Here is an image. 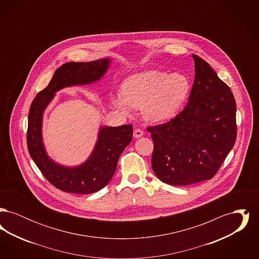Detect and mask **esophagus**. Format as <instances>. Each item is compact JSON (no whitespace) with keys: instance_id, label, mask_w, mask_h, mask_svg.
Wrapping results in <instances>:
<instances>
[{"instance_id":"esophagus-1","label":"esophagus","mask_w":259,"mask_h":259,"mask_svg":"<svg viewBox=\"0 0 259 259\" xmlns=\"http://www.w3.org/2000/svg\"><path fill=\"white\" fill-rule=\"evenodd\" d=\"M143 135H144V132H143L141 129H135V130H134L133 136H134V138H136V139L141 138Z\"/></svg>"}]
</instances>
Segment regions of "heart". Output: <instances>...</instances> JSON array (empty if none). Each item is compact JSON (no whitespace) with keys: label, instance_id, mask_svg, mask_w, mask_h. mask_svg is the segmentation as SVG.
I'll return each mask as SVG.
<instances>
[{"label":"heart","instance_id":"1","mask_svg":"<svg viewBox=\"0 0 259 259\" xmlns=\"http://www.w3.org/2000/svg\"><path fill=\"white\" fill-rule=\"evenodd\" d=\"M189 90L190 82L184 74L146 71L127 77L112 104L124 113H129L132 107L142 108L145 119L159 123L175 116Z\"/></svg>","mask_w":259,"mask_h":259}]
</instances>
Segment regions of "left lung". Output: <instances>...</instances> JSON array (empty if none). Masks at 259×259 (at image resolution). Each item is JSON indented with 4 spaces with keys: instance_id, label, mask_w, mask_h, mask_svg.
Returning a JSON list of instances; mask_svg holds the SVG:
<instances>
[{
    "instance_id": "obj_1",
    "label": "left lung",
    "mask_w": 259,
    "mask_h": 259,
    "mask_svg": "<svg viewBox=\"0 0 259 259\" xmlns=\"http://www.w3.org/2000/svg\"><path fill=\"white\" fill-rule=\"evenodd\" d=\"M192 57L195 78L185 109L170 121L147 128L154 145L152 170L168 185L210 180L237 137L233 93L207 62Z\"/></svg>"
}]
</instances>
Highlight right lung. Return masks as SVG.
<instances>
[{"label": "right lung", "instance_id": "obj_1", "mask_svg": "<svg viewBox=\"0 0 259 259\" xmlns=\"http://www.w3.org/2000/svg\"><path fill=\"white\" fill-rule=\"evenodd\" d=\"M110 58L96 61L69 62L53 74L49 85L33 100L27 130V146L32 159L45 178L56 188L75 194H90L104 188L116 170L117 162L125 148L131 143L133 126L100 128L98 140L90 157L77 167H64L51 160L41 138L42 114L54 94L65 87L84 85L99 80L106 74Z\"/></svg>", "mask_w": 259, "mask_h": 259}]
</instances>
